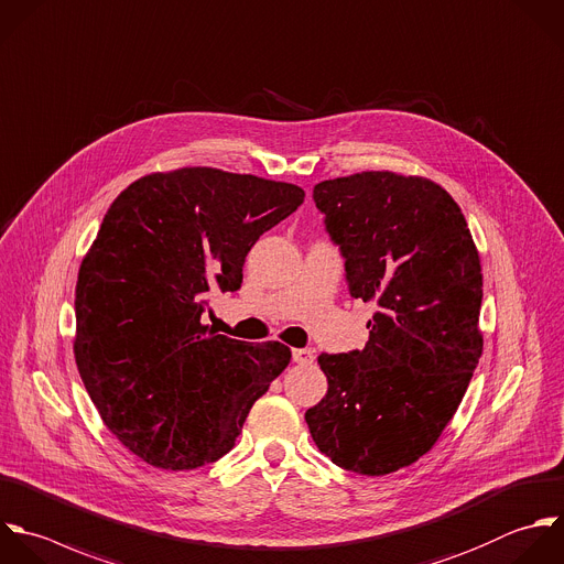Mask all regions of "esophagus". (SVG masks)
<instances>
[{
  "label": "esophagus",
  "mask_w": 564,
  "mask_h": 564,
  "mask_svg": "<svg viewBox=\"0 0 564 564\" xmlns=\"http://www.w3.org/2000/svg\"><path fill=\"white\" fill-rule=\"evenodd\" d=\"M292 360L296 365H312L314 362V351L312 349H294Z\"/></svg>",
  "instance_id": "esophagus-1"
}]
</instances>
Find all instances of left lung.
<instances>
[{"mask_svg": "<svg viewBox=\"0 0 564 564\" xmlns=\"http://www.w3.org/2000/svg\"><path fill=\"white\" fill-rule=\"evenodd\" d=\"M314 202L351 296L378 310L362 351L318 356L329 389L305 422L336 466L391 475L437 444L479 365L481 257L459 204L422 175L325 180Z\"/></svg>", "mask_w": 564, "mask_h": 564, "instance_id": "8db88e82", "label": "left lung"}]
</instances>
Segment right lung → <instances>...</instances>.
I'll list each match as a JSON object with an SVG mask.
<instances>
[{"label": "right lung", "mask_w": 564, "mask_h": 564, "mask_svg": "<svg viewBox=\"0 0 564 564\" xmlns=\"http://www.w3.org/2000/svg\"><path fill=\"white\" fill-rule=\"evenodd\" d=\"M296 184L213 166L131 182L78 268L74 360L107 431L162 470L224 457L290 347L202 323L210 285L237 290L257 239L303 204Z\"/></svg>", "instance_id": "obj_1"}]
</instances>
